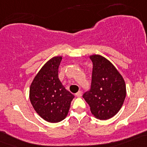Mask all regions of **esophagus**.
<instances>
[{"mask_svg":"<svg viewBox=\"0 0 147 147\" xmlns=\"http://www.w3.org/2000/svg\"><path fill=\"white\" fill-rule=\"evenodd\" d=\"M82 91H80L77 92V93H76V94H75V96H76L77 97L80 98V97H81V96H82Z\"/></svg>","mask_w":147,"mask_h":147,"instance_id":"1","label":"esophagus"}]
</instances>
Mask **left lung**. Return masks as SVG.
I'll use <instances>...</instances> for the list:
<instances>
[{"instance_id":"8db88e82","label":"left lung","mask_w":147,"mask_h":147,"mask_svg":"<svg viewBox=\"0 0 147 147\" xmlns=\"http://www.w3.org/2000/svg\"><path fill=\"white\" fill-rule=\"evenodd\" d=\"M93 63L91 88L83 94L95 117L107 120L118 113L126 96L123 78L107 59L90 56Z\"/></svg>"}]
</instances>
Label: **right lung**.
<instances>
[{
    "instance_id": "add662e5",
    "label": "right lung",
    "mask_w": 147,
    "mask_h": 147,
    "mask_svg": "<svg viewBox=\"0 0 147 147\" xmlns=\"http://www.w3.org/2000/svg\"><path fill=\"white\" fill-rule=\"evenodd\" d=\"M61 56L52 58L40 69L30 87V100L43 119L58 123L65 118L75 96L64 88L59 79Z\"/></svg>"
}]
</instances>
